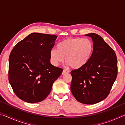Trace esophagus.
<instances>
[{
  "instance_id": "esophagus-1",
  "label": "esophagus",
  "mask_w": 125,
  "mask_h": 125,
  "mask_svg": "<svg viewBox=\"0 0 125 125\" xmlns=\"http://www.w3.org/2000/svg\"><path fill=\"white\" fill-rule=\"evenodd\" d=\"M69 72V70H67V69H63V71L62 72V74H65V73H68Z\"/></svg>"
}]
</instances>
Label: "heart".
<instances>
[{"mask_svg": "<svg viewBox=\"0 0 125 125\" xmlns=\"http://www.w3.org/2000/svg\"><path fill=\"white\" fill-rule=\"evenodd\" d=\"M93 42L88 39L68 38L57 45V50L50 51V60L54 65L62 63L65 57L67 64L73 69H78L85 66L92 56Z\"/></svg>", "mask_w": 125, "mask_h": 125, "instance_id": "1", "label": "heart"}]
</instances>
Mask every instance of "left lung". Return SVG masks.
I'll return each mask as SVG.
<instances>
[{
    "label": "left lung",
    "instance_id": "obj_1",
    "mask_svg": "<svg viewBox=\"0 0 125 125\" xmlns=\"http://www.w3.org/2000/svg\"><path fill=\"white\" fill-rule=\"evenodd\" d=\"M85 36L93 41L92 56L85 66L71 71V89L77 101L91 105L108 96L117 75V60L114 50L100 36Z\"/></svg>",
    "mask_w": 125,
    "mask_h": 125
}]
</instances>
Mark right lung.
<instances>
[{"label":"right lung","instance_id":"obj_1","mask_svg":"<svg viewBox=\"0 0 125 125\" xmlns=\"http://www.w3.org/2000/svg\"><path fill=\"white\" fill-rule=\"evenodd\" d=\"M57 36L32 33L14 46L9 58V81L19 98L39 103L49 95L63 71L50 63V51Z\"/></svg>","mask_w":125,"mask_h":125}]
</instances>
